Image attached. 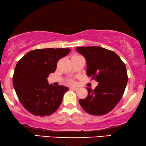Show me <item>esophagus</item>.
<instances>
[{
	"label": "esophagus",
	"mask_w": 146,
	"mask_h": 146,
	"mask_svg": "<svg viewBox=\"0 0 146 146\" xmlns=\"http://www.w3.org/2000/svg\"><path fill=\"white\" fill-rule=\"evenodd\" d=\"M70 89H71V90H72L76 91V90H78V88H76V87H71V88H70Z\"/></svg>",
	"instance_id": "34e87169"
}]
</instances>
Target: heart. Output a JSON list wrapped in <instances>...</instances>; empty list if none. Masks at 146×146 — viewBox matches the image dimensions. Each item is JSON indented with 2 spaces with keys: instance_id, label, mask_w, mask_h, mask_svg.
<instances>
[{
  "instance_id": "heart-1",
  "label": "heart",
  "mask_w": 146,
  "mask_h": 146,
  "mask_svg": "<svg viewBox=\"0 0 146 146\" xmlns=\"http://www.w3.org/2000/svg\"><path fill=\"white\" fill-rule=\"evenodd\" d=\"M78 56V55H75V56ZM69 83H71V84H74V81L72 80H69Z\"/></svg>"
}]
</instances>
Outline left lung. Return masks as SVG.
<instances>
[{"mask_svg": "<svg viewBox=\"0 0 146 146\" xmlns=\"http://www.w3.org/2000/svg\"><path fill=\"white\" fill-rule=\"evenodd\" d=\"M87 63L86 75L99 84L94 90L86 87L88 96L79 100L82 109L93 115L108 113L122 99L128 82L125 64L113 51L101 47H78Z\"/></svg>", "mask_w": 146, "mask_h": 146, "instance_id": "obj_1", "label": "left lung"}]
</instances>
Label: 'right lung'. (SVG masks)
I'll list each match as a JSON object with an SVG mask.
<instances>
[{
    "mask_svg": "<svg viewBox=\"0 0 146 146\" xmlns=\"http://www.w3.org/2000/svg\"><path fill=\"white\" fill-rule=\"evenodd\" d=\"M70 51L68 48L38 49L28 52L17 62L13 87L20 103L31 113L43 117L59 108L68 88L49 84L47 78L55 72L58 61Z\"/></svg>",
    "mask_w": 146,
    "mask_h": 146,
    "instance_id": "1",
    "label": "right lung"
}]
</instances>
